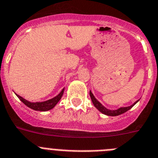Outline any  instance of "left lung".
<instances>
[{
	"label": "left lung",
	"instance_id": "left-lung-1",
	"mask_svg": "<svg viewBox=\"0 0 158 158\" xmlns=\"http://www.w3.org/2000/svg\"><path fill=\"white\" fill-rule=\"evenodd\" d=\"M90 96H91V101H92V103H93L94 106H95V108H97L99 112H102L103 114H104V115H107V116H119V115H121V114L124 113V112H126L127 111L131 109V108L139 101V100H137V101L135 102L134 104H132V105L130 106H128V107H122V108H119L118 109L116 110H110L108 109V108H105L101 103H99L97 99H95V97L94 96V95L92 94V92H91V91H90Z\"/></svg>",
	"mask_w": 158,
	"mask_h": 158
}]
</instances>
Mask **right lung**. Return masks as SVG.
I'll return each mask as SVG.
<instances>
[{"label": "right lung", "mask_w": 158, "mask_h": 158, "mask_svg": "<svg viewBox=\"0 0 158 158\" xmlns=\"http://www.w3.org/2000/svg\"><path fill=\"white\" fill-rule=\"evenodd\" d=\"M63 92H64V88H63L62 91H61L60 93L58 95H56L55 97L52 98V99H48V100H46V101H43V102H30L26 100V99H24L22 98V96H20V95H17L19 99L24 104H26L27 107H29L30 108L33 110H35V111H41V112H46V111H49V110L52 109L55 107L57 104H58V102L60 100V99L62 98L63 95Z\"/></svg>", "instance_id": "1"}]
</instances>
